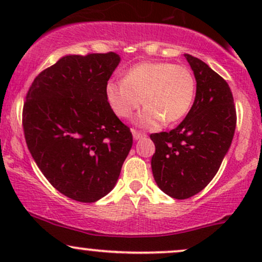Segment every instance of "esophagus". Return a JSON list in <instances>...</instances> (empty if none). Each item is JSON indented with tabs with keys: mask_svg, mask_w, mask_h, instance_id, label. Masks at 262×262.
<instances>
[{
	"mask_svg": "<svg viewBox=\"0 0 262 262\" xmlns=\"http://www.w3.org/2000/svg\"><path fill=\"white\" fill-rule=\"evenodd\" d=\"M132 133H133V138L135 140H139V139H141V138L143 137H145V133H141V132H139V130H137V129H132Z\"/></svg>",
	"mask_w": 262,
	"mask_h": 262,
	"instance_id": "esophagus-1",
	"label": "esophagus"
}]
</instances>
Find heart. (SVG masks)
Listing matches in <instances>:
<instances>
[{
  "label": "heart",
  "instance_id": "obj_1",
  "mask_svg": "<svg viewBox=\"0 0 262 262\" xmlns=\"http://www.w3.org/2000/svg\"><path fill=\"white\" fill-rule=\"evenodd\" d=\"M108 103L119 118H129L140 104L137 123L158 128L162 122L181 121L193 106L196 79L191 69L166 61H148L132 66L123 80H110L106 86Z\"/></svg>",
  "mask_w": 262,
  "mask_h": 262
}]
</instances>
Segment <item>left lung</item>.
Masks as SVG:
<instances>
[{"mask_svg":"<svg viewBox=\"0 0 262 262\" xmlns=\"http://www.w3.org/2000/svg\"><path fill=\"white\" fill-rule=\"evenodd\" d=\"M197 81L196 98L175 129L150 135L155 144L151 169L165 193L186 200L201 192L218 172L236 127L233 93L206 62L185 55Z\"/></svg>","mask_w":262,"mask_h":262,"instance_id":"left-lung-1","label":"left lung"}]
</instances>
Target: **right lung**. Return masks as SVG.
Segmentation results:
<instances>
[{
    "label": "right lung",
    "mask_w": 262,
    "mask_h": 262,
    "mask_svg": "<svg viewBox=\"0 0 262 262\" xmlns=\"http://www.w3.org/2000/svg\"><path fill=\"white\" fill-rule=\"evenodd\" d=\"M119 61L113 52L64 56L35 77L23 104L33 159L53 187L79 202L112 191L133 145L106 95Z\"/></svg>",
    "instance_id": "1"
}]
</instances>
